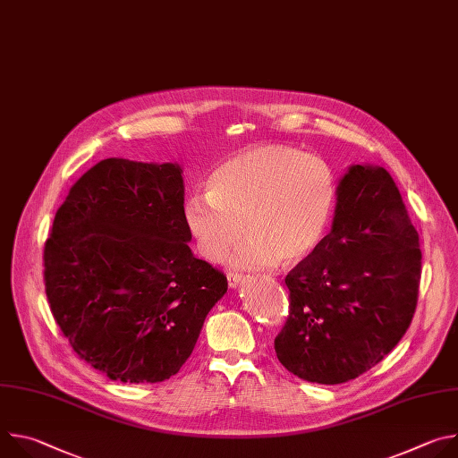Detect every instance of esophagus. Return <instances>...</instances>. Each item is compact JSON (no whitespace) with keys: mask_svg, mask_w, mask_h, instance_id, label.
I'll return each mask as SVG.
<instances>
[{"mask_svg":"<svg viewBox=\"0 0 458 458\" xmlns=\"http://www.w3.org/2000/svg\"><path fill=\"white\" fill-rule=\"evenodd\" d=\"M242 279H244V277H242L241 274L230 272V274H228V286H230V288H237V284H241Z\"/></svg>","mask_w":458,"mask_h":458,"instance_id":"esophagus-1","label":"esophagus"}]
</instances>
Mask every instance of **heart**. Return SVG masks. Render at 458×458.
I'll use <instances>...</instances> for the list:
<instances>
[{"mask_svg":"<svg viewBox=\"0 0 458 458\" xmlns=\"http://www.w3.org/2000/svg\"><path fill=\"white\" fill-rule=\"evenodd\" d=\"M208 193H191L184 225L198 251L233 268L265 270L310 259L328 233L337 179L330 165L290 145H265L219 163L207 181Z\"/></svg>","mask_w":458,"mask_h":458,"instance_id":"b5f03b06","label":"heart"}]
</instances>
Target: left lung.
Segmentation results:
<instances>
[{
  "label": "left lung",
  "instance_id": "obj_1",
  "mask_svg": "<svg viewBox=\"0 0 458 458\" xmlns=\"http://www.w3.org/2000/svg\"><path fill=\"white\" fill-rule=\"evenodd\" d=\"M420 267L419 233L394 177L382 166H350L330 233L284 279L279 362L317 384L348 382L378 364L410 328Z\"/></svg>",
  "mask_w": 458,
  "mask_h": 458
}]
</instances>
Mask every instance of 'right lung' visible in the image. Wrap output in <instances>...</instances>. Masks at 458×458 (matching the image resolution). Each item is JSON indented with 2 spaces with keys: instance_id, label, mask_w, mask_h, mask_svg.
<instances>
[{
  "instance_id": "obj_1",
  "label": "right lung",
  "mask_w": 458,
  "mask_h": 458,
  "mask_svg": "<svg viewBox=\"0 0 458 458\" xmlns=\"http://www.w3.org/2000/svg\"><path fill=\"white\" fill-rule=\"evenodd\" d=\"M177 163L99 161L45 242V292L74 352L112 380L161 382L193 352L228 281L198 259Z\"/></svg>"
}]
</instances>
